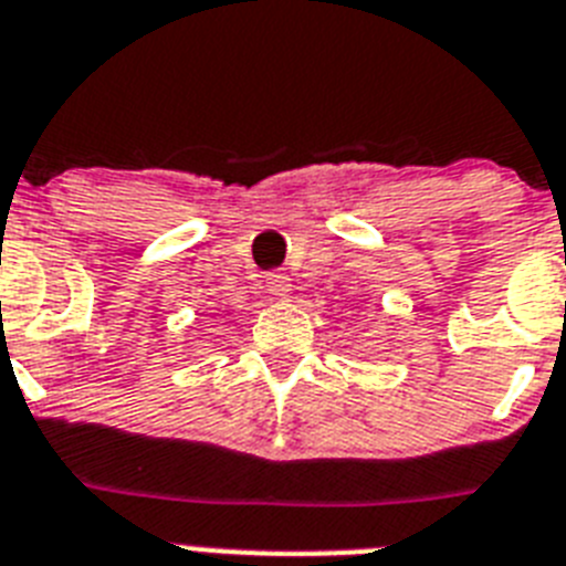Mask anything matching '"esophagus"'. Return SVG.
<instances>
[{
    "label": "esophagus",
    "instance_id": "obj_1",
    "mask_svg": "<svg viewBox=\"0 0 566 566\" xmlns=\"http://www.w3.org/2000/svg\"><path fill=\"white\" fill-rule=\"evenodd\" d=\"M264 287H268L273 296H287V293H291V279L284 273H279V270H273V273L264 275Z\"/></svg>",
    "mask_w": 566,
    "mask_h": 566
}]
</instances>
